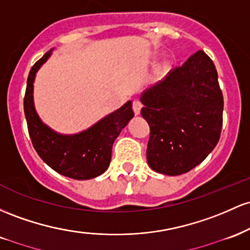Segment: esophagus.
<instances>
[{
    "label": "esophagus",
    "instance_id": "34e87169",
    "mask_svg": "<svg viewBox=\"0 0 250 250\" xmlns=\"http://www.w3.org/2000/svg\"><path fill=\"white\" fill-rule=\"evenodd\" d=\"M140 108H142V104L138 100H134L133 102V112L134 114H139L140 113Z\"/></svg>",
    "mask_w": 250,
    "mask_h": 250
}]
</instances>
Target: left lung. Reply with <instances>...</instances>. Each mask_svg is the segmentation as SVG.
<instances>
[{
	"instance_id": "obj_1",
	"label": "left lung",
	"mask_w": 250,
	"mask_h": 250,
	"mask_svg": "<svg viewBox=\"0 0 250 250\" xmlns=\"http://www.w3.org/2000/svg\"><path fill=\"white\" fill-rule=\"evenodd\" d=\"M140 102L144 105L140 113L150 126L146 158L156 172L186 173L218 143L223 95L215 64L203 50L143 92Z\"/></svg>"
}]
</instances>
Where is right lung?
Masks as SVG:
<instances>
[{"label": "right lung", "mask_w": 250, "mask_h": 250, "mask_svg": "<svg viewBox=\"0 0 250 250\" xmlns=\"http://www.w3.org/2000/svg\"><path fill=\"white\" fill-rule=\"evenodd\" d=\"M50 55L52 49L36 61L27 80L23 106L33 146L42 161L60 175L79 181L98 177L110 165L114 140L134 116L132 102H127L80 133L55 132L42 123L36 113L33 99L36 72Z\"/></svg>", "instance_id": "add662e5"}]
</instances>
